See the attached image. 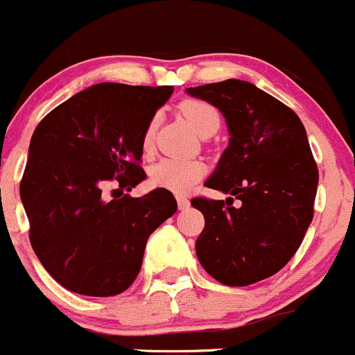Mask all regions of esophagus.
<instances>
[{"label": "esophagus", "instance_id": "1", "mask_svg": "<svg viewBox=\"0 0 355 355\" xmlns=\"http://www.w3.org/2000/svg\"><path fill=\"white\" fill-rule=\"evenodd\" d=\"M175 199H178V206H180V209H187L188 206H190V200H188L184 196H175Z\"/></svg>", "mask_w": 355, "mask_h": 355}]
</instances>
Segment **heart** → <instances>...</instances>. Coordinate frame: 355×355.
<instances>
[{
  "mask_svg": "<svg viewBox=\"0 0 355 355\" xmlns=\"http://www.w3.org/2000/svg\"><path fill=\"white\" fill-rule=\"evenodd\" d=\"M180 112L184 115L193 130L199 135L206 133L209 130H218L220 126V115L209 103L200 101V99H184L180 105ZM155 128L156 122L150 121L142 135L144 149H150L155 142ZM206 174L205 163L199 159L188 158H163L150 168V183L158 188H165L171 192L181 193L187 192L196 183L202 180Z\"/></svg>",
  "mask_w": 355,
  "mask_h": 355,
  "instance_id": "obj_1",
  "label": "heart"
}]
</instances>
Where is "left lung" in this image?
Returning <instances> with one entry per match:
<instances>
[{
  "mask_svg": "<svg viewBox=\"0 0 355 355\" xmlns=\"http://www.w3.org/2000/svg\"><path fill=\"white\" fill-rule=\"evenodd\" d=\"M187 92L220 110L229 130L227 149L206 187L231 197L192 199L205 215L197 258L218 283L249 286L277 274L302 243L318 167L297 114L256 85L225 80Z\"/></svg>",
  "mask_w": 355,
  "mask_h": 355,
  "instance_id": "1",
  "label": "left lung"
}]
</instances>
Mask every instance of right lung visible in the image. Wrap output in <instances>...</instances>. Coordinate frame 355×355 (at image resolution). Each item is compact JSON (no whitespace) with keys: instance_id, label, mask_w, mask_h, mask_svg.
<instances>
[{"instance_id":"obj_1","label":"right lung","mask_w":355,"mask_h":355,"mask_svg":"<svg viewBox=\"0 0 355 355\" xmlns=\"http://www.w3.org/2000/svg\"><path fill=\"white\" fill-rule=\"evenodd\" d=\"M172 87L97 83L51 110L33 131L21 180L30 243L56 283L89 297H112L133 284L147 238L178 209L156 188L130 192L140 167L142 135ZM119 183L112 200L102 190Z\"/></svg>"}]
</instances>
